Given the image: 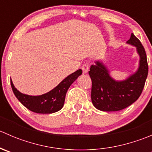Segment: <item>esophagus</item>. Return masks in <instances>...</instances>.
Instances as JSON below:
<instances>
[{"instance_id": "34e87169", "label": "esophagus", "mask_w": 152, "mask_h": 152, "mask_svg": "<svg viewBox=\"0 0 152 152\" xmlns=\"http://www.w3.org/2000/svg\"><path fill=\"white\" fill-rule=\"evenodd\" d=\"M82 70H83V73H87V72L89 71V65L88 64H87V63L84 64V65H82Z\"/></svg>"}]
</instances>
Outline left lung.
<instances>
[{
    "instance_id": "left-lung-1",
    "label": "left lung",
    "mask_w": 152,
    "mask_h": 152,
    "mask_svg": "<svg viewBox=\"0 0 152 152\" xmlns=\"http://www.w3.org/2000/svg\"><path fill=\"white\" fill-rule=\"evenodd\" d=\"M126 43L136 47L140 59L137 70L125 80H115L100 60L90 67L92 102L101 111L115 112L126 108L138 99L144 87L148 69L145 49L133 34Z\"/></svg>"
}]
</instances>
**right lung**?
<instances>
[{"instance_id": "1", "label": "right lung", "mask_w": 152, "mask_h": 152, "mask_svg": "<svg viewBox=\"0 0 152 152\" xmlns=\"http://www.w3.org/2000/svg\"><path fill=\"white\" fill-rule=\"evenodd\" d=\"M82 70H76L64 79L56 87L40 96H29L17 90L11 80V86L17 99L27 109L36 113L50 114L60 110L65 103L66 93L70 86L76 80Z\"/></svg>"}]
</instances>
